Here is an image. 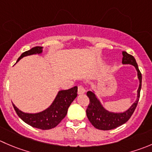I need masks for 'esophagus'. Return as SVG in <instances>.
<instances>
[{"mask_svg":"<svg viewBox=\"0 0 152 152\" xmlns=\"http://www.w3.org/2000/svg\"><path fill=\"white\" fill-rule=\"evenodd\" d=\"M85 88H84L83 85H80L78 86V94H84V93H85Z\"/></svg>","mask_w":152,"mask_h":152,"instance_id":"1","label":"esophagus"}]
</instances>
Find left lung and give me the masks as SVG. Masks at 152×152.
Returning <instances> with one entry per match:
<instances>
[{"instance_id":"left-lung-1","label":"left lung","mask_w":152,"mask_h":152,"mask_svg":"<svg viewBox=\"0 0 152 152\" xmlns=\"http://www.w3.org/2000/svg\"><path fill=\"white\" fill-rule=\"evenodd\" d=\"M123 63L125 64H132L137 70L138 79L140 80V86L137 91V99L132 107L123 113H111L106 110L100 104L98 99L92 91H88L87 96L89 98V104L86 110L87 117L90 123L97 129L103 131L111 130L126 123L136 109L140 96L141 84H142V74L138 67L137 63L134 57L127 53L126 51L123 52Z\"/></svg>"}]
</instances>
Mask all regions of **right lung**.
Instances as JSON below:
<instances>
[{
  "label": "right lung",
  "mask_w": 152,
  "mask_h": 152,
  "mask_svg": "<svg viewBox=\"0 0 152 152\" xmlns=\"http://www.w3.org/2000/svg\"><path fill=\"white\" fill-rule=\"evenodd\" d=\"M42 47L38 46L23 53L18 58L17 62L20 58L26 56L41 53L42 52ZM77 87L75 86L70 89L60 91L50 107L40 113H23L17 108L14 104H12V105L18 116L26 124L36 129L48 130L58 126L65 117L69 106L77 96Z\"/></svg>",
  "instance_id": "add662e5"
}]
</instances>
